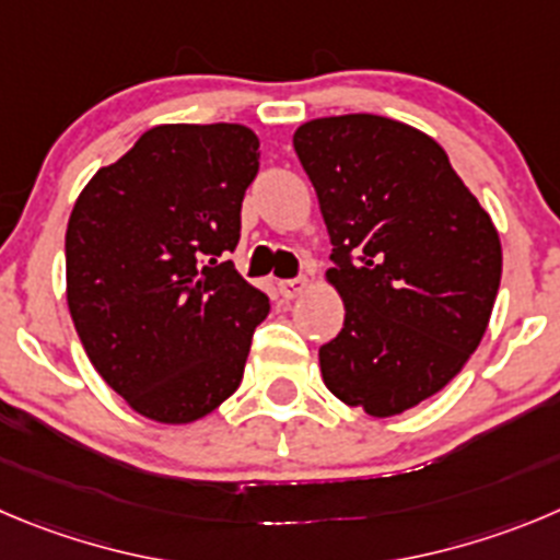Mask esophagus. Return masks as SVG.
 Wrapping results in <instances>:
<instances>
[{
    "mask_svg": "<svg viewBox=\"0 0 560 560\" xmlns=\"http://www.w3.org/2000/svg\"><path fill=\"white\" fill-rule=\"evenodd\" d=\"M306 284H310V281H306V276H295V279H281L279 281V292L287 298V301H292V298H298L301 292L306 290Z\"/></svg>",
    "mask_w": 560,
    "mask_h": 560,
    "instance_id": "34e87169",
    "label": "esophagus"
}]
</instances>
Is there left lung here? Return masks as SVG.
<instances>
[{"instance_id": "8db88e82", "label": "left lung", "mask_w": 560, "mask_h": 560, "mask_svg": "<svg viewBox=\"0 0 560 560\" xmlns=\"http://www.w3.org/2000/svg\"><path fill=\"white\" fill-rule=\"evenodd\" d=\"M331 237L345 304L320 373L342 404L392 417L451 384L483 339L503 248L445 149L409 124L353 113L292 135Z\"/></svg>"}]
</instances>
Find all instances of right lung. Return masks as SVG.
<instances>
[{"mask_svg": "<svg viewBox=\"0 0 560 560\" xmlns=\"http://www.w3.org/2000/svg\"><path fill=\"white\" fill-rule=\"evenodd\" d=\"M256 171L243 124H162L71 209L68 312L96 373L149 420H201L243 381L270 301L223 256Z\"/></svg>", "mask_w": 560, "mask_h": 560, "instance_id": "right-lung-1", "label": "right lung"}]
</instances>
